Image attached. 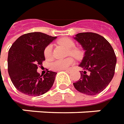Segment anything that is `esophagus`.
Here are the masks:
<instances>
[{
    "label": "esophagus",
    "instance_id": "34e87169",
    "mask_svg": "<svg viewBox=\"0 0 124 124\" xmlns=\"http://www.w3.org/2000/svg\"><path fill=\"white\" fill-rule=\"evenodd\" d=\"M64 71H66V72H67V73H70L71 72V70L70 69H66V70H64Z\"/></svg>",
    "mask_w": 124,
    "mask_h": 124
}]
</instances>
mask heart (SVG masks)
<instances>
[{"label":"heart","mask_w":124,"mask_h":124,"mask_svg":"<svg viewBox=\"0 0 124 124\" xmlns=\"http://www.w3.org/2000/svg\"><path fill=\"white\" fill-rule=\"evenodd\" d=\"M58 44L64 46L65 48L69 49V54L74 56L75 58H79L81 56V51L78 49H75V42L70 38H62L58 41ZM44 55L46 60H51L52 58V45H49L46 46L44 51ZM74 62L73 59L71 58H68L64 60H58L53 62L50 67L54 70H62L69 68Z\"/></svg>","instance_id":"heart-1"}]
</instances>
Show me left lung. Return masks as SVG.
<instances>
[{"label": "left lung", "instance_id": "obj_1", "mask_svg": "<svg viewBox=\"0 0 124 124\" xmlns=\"http://www.w3.org/2000/svg\"><path fill=\"white\" fill-rule=\"evenodd\" d=\"M85 51L79 66L83 69L75 88L88 95H95L109 84L115 74L117 58L110 44L95 33H79L73 37ZM89 71L86 74V70Z\"/></svg>", "mask_w": 124, "mask_h": 124}]
</instances>
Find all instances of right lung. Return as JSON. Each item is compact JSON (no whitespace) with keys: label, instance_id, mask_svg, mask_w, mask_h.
I'll return each instance as SVG.
<instances>
[{"label":"right lung","instance_id":"1","mask_svg":"<svg viewBox=\"0 0 124 124\" xmlns=\"http://www.w3.org/2000/svg\"><path fill=\"white\" fill-rule=\"evenodd\" d=\"M56 38L41 32L28 33L11 45L7 58L8 73L18 91L29 96H40L52 87L57 73L48 70L42 77L37 69L45 60L46 46Z\"/></svg>","mask_w":124,"mask_h":124}]
</instances>
